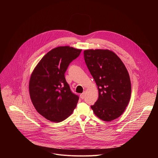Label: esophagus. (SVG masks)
Returning <instances> with one entry per match:
<instances>
[{"instance_id": "obj_1", "label": "esophagus", "mask_w": 158, "mask_h": 158, "mask_svg": "<svg viewBox=\"0 0 158 158\" xmlns=\"http://www.w3.org/2000/svg\"><path fill=\"white\" fill-rule=\"evenodd\" d=\"M85 92H84L83 93H82L81 95H80V97H81V98L82 99H83L84 98V97H85Z\"/></svg>"}]
</instances>
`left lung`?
I'll list each match as a JSON object with an SVG mask.
<instances>
[{"label": "left lung", "instance_id": "8db88e82", "mask_svg": "<svg viewBox=\"0 0 158 158\" xmlns=\"http://www.w3.org/2000/svg\"><path fill=\"white\" fill-rule=\"evenodd\" d=\"M84 57L93 77L99 98L91 108L94 114L109 122L119 118L130 101L131 84L129 73L121 59L108 49H87Z\"/></svg>", "mask_w": 158, "mask_h": 158}]
</instances>
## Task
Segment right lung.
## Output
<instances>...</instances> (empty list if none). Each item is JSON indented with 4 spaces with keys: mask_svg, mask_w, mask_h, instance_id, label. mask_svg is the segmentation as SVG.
Returning <instances> with one entry per match:
<instances>
[{
    "mask_svg": "<svg viewBox=\"0 0 158 158\" xmlns=\"http://www.w3.org/2000/svg\"><path fill=\"white\" fill-rule=\"evenodd\" d=\"M81 51L69 46L56 48L41 59L31 76L29 89L32 102L49 121H64L77 106L79 97L71 92L64 74Z\"/></svg>",
    "mask_w": 158,
    "mask_h": 158,
    "instance_id": "1",
    "label": "right lung"
}]
</instances>
